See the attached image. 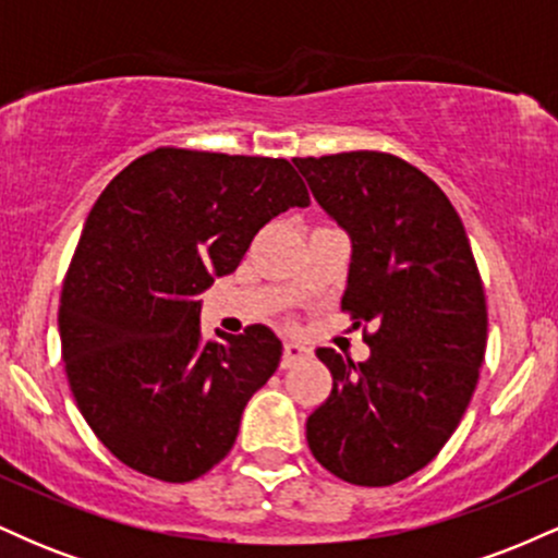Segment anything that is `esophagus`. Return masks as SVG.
<instances>
[{
    "mask_svg": "<svg viewBox=\"0 0 558 558\" xmlns=\"http://www.w3.org/2000/svg\"><path fill=\"white\" fill-rule=\"evenodd\" d=\"M310 356H312V351L306 349V345H301L296 341H288L283 345V360H280V367L288 369V367H293V364L306 362V360H310Z\"/></svg>",
    "mask_w": 558,
    "mask_h": 558,
    "instance_id": "1",
    "label": "esophagus"
}]
</instances>
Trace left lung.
<instances>
[{
  "label": "left lung",
  "instance_id": "obj_1",
  "mask_svg": "<svg viewBox=\"0 0 558 558\" xmlns=\"http://www.w3.org/2000/svg\"><path fill=\"white\" fill-rule=\"evenodd\" d=\"M293 165L351 235L341 310L369 345L367 362L317 349L332 390L306 444L330 475L383 488L430 464L470 407L488 343L483 278L462 217L407 159L360 149Z\"/></svg>",
  "mask_w": 558,
  "mask_h": 558
}]
</instances>
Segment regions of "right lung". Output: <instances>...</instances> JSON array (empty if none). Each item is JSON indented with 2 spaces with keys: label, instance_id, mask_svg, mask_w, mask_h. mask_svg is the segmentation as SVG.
Listing matches in <instances>:
<instances>
[{
  "label": "right lung",
  "instance_id": "obj_1",
  "mask_svg": "<svg viewBox=\"0 0 558 558\" xmlns=\"http://www.w3.org/2000/svg\"><path fill=\"white\" fill-rule=\"evenodd\" d=\"M306 204L288 159L178 146L133 159L96 198L57 323L73 399L125 466L189 483L228 457L283 345L265 325L207 338L196 296L272 217Z\"/></svg>",
  "mask_w": 558,
  "mask_h": 558
}]
</instances>
